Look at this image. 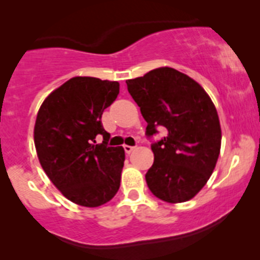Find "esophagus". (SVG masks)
Returning <instances> with one entry per match:
<instances>
[{
	"label": "esophagus",
	"instance_id": "obj_1",
	"mask_svg": "<svg viewBox=\"0 0 260 260\" xmlns=\"http://www.w3.org/2000/svg\"><path fill=\"white\" fill-rule=\"evenodd\" d=\"M135 147H133V146H127V144H125V146H123V150H125V152L126 153H130L132 152L133 150H134Z\"/></svg>",
	"mask_w": 260,
	"mask_h": 260
}]
</instances>
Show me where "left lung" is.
<instances>
[{"label":"left lung","instance_id":"1","mask_svg":"<svg viewBox=\"0 0 260 260\" xmlns=\"http://www.w3.org/2000/svg\"><path fill=\"white\" fill-rule=\"evenodd\" d=\"M146 119V134L165 127L151 146L155 158L146 173L148 189L168 203L192 199L210 180L221 147L219 114L208 93L189 75L158 68L126 80Z\"/></svg>","mask_w":260,"mask_h":260}]
</instances>
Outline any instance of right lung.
Masks as SVG:
<instances>
[{"instance_id": "obj_1", "label": "right lung", "mask_w": 260, "mask_h": 260, "mask_svg": "<svg viewBox=\"0 0 260 260\" xmlns=\"http://www.w3.org/2000/svg\"><path fill=\"white\" fill-rule=\"evenodd\" d=\"M119 93L118 82L74 77L47 96L34 128L36 153L52 183L73 203L99 207L119 189L125 151L108 147L102 114ZM103 135L95 144V135Z\"/></svg>"}]
</instances>
